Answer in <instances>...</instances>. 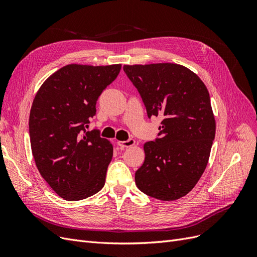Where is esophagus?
Instances as JSON below:
<instances>
[{
    "mask_svg": "<svg viewBox=\"0 0 257 257\" xmlns=\"http://www.w3.org/2000/svg\"><path fill=\"white\" fill-rule=\"evenodd\" d=\"M118 144V146L121 148V149H125V148H130V147H132V146H134L135 145V141L133 138H130L128 141H125V142H118L116 143Z\"/></svg>",
    "mask_w": 257,
    "mask_h": 257,
    "instance_id": "esophagus-1",
    "label": "esophagus"
}]
</instances>
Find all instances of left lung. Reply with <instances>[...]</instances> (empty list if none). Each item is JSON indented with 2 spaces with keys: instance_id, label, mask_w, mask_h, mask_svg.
Segmentation results:
<instances>
[{
  "instance_id": "8db88e82",
  "label": "left lung",
  "mask_w": 257,
  "mask_h": 257,
  "mask_svg": "<svg viewBox=\"0 0 257 257\" xmlns=\"http://www.w3.org/2000/svg\"><path fill=\"white\" fill-rule=\"evenodd\" d=\"M147 114L161 115L160 138L144 145L137 188L161 200L185 196L204 174L215 136L208 89L188 67L175 63L124 65Z\"/></svg>"
}]
</instances>
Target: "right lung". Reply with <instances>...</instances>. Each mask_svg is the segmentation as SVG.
<instances>
[{
	"label": "right lung",
	"mask_w": 257,
	"mask_h": 257,
	"mask_svg": "<svg viewBox=\"0 0 257 257\" xmlns=\"http://www.w3.org/2000/svg\"><path fill=\"white\" fill-rule=\"evenodd\" d=\"M121 64H68L38 89L30 111L31 149L38 172L65 200H81L103 189L113 148L97 130L85 131L102 92Z\"/></svg>",
	"instance_id": "obj_1"
}]
</instances>
